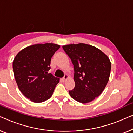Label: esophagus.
Returning a JSON list of instances; mask_svg holds the SVG:
<instances>
[{"instance_id":"obj_1","label":"esophagus","mask_w":133,"mask_h":133,"mask_svg":"<svg viewBox=\"0 0 133 133\" xmlns=\"http://www.w3.org/2000/svg\"><path fill=\"white\" fill-rule=\"evenodd\" d=\"M69 76L68 75H65V76H64V78H63V81H66V80H67V79H69Z\"/></svg>"}]
</instances>
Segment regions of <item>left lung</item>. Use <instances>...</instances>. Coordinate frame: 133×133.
I'll list each match as a JSON object with an SVG mask.
<instances>
[{"label": "left lung", "mask_w": 133, "mask_h": 133, "mask_svg": "<svg viewBox=\"0 0 133 133\" xmlns=\"http://www.w3.org/2000/svg\"><path fill=\"white\" fill-rule=\"evenodd\" d=\"M74 66L75 87L70 96L82 104L90 102L105 88L111 72L108 56L95 46L84 43L63 46Z\"/></svg>", "instance_id": "obj_1"}]
</instances>
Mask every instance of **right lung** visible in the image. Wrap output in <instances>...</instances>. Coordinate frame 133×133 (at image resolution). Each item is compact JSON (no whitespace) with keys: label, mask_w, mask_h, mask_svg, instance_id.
Wrapping results in <instances>:
<instances>
[{"label":"right lung","mask_w":133,"mask_h":133,"mask_svg":"<svg viewBox=\"0 0 133 133\" xmlns=\"http://www.w3.org/2000/svg\"><path fill=\"white\" fill-rule=\"evenodd\" d=\"M60 48L47 43L28 46L18 52L12 63L15 79L20 91L31 101L40 103L52 96L59 78L48 74L51 58Z\"/></svg>","instance_id":"1"}]
</instances>
